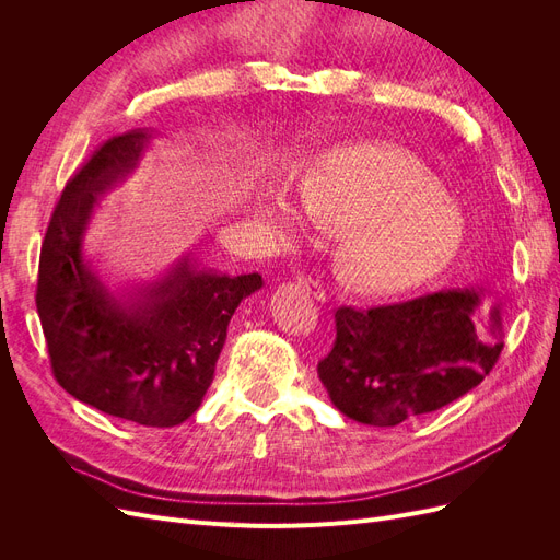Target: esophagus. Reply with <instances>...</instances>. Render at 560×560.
<instances>
[{
  "mask_svg": "<svg viewBox=\"0 0 560 560\" xmlns=\"http://www.w3.org/2000/svg\"><path fill=\"white\" fill-rule=\"evenodd\" d=\"M299 284H303V290H306L308 294H313L317 301H327V292H325V287L319 284V280H315V278H299Z\"/></svg>",
  "mask_w": 560,
  "mask_h": 560,
  "instance_id": "1",
  "label": "esophagus"
}]
</instances>
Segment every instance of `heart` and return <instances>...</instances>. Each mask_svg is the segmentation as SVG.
Segmentation results:
<instances>
[{
  "label": "heart",
  "mask_w": 560,
  "mask_h": 560,
  "mask_svg": "<svg viewBox=\"0 0 560 560\" xmlns=\"http://www.w3.org/2000/svg\"><path fill=\"white\" fill-rule=\"evenodd\" d=\"M259 217L280 235L338 226L336 257L354 290L399 294L436 278L467 233L463 210L425 167L404 151L352 142L319 151L303 165L301 191L273 186Z\"/></svg>",
  "instance_id": "b5f03b06"
}]
</instances>
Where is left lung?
<instances>
[{"instance_id":"8db88e82","label":"left lung","mask_w":560,"mask_h":560,"mask_svg":"<svg viewBox=\"0 0 560 560\" xmlns=\"http://www.w3.org/2000/svg\"><path fill=\"white\" fill-rule=\"evenodd\" d=\"M488 290H444L369 311L338 308L336 341L317 364L343 416L393 428L467 395L502 352V301Z\"/></svg>"}]
</instances>
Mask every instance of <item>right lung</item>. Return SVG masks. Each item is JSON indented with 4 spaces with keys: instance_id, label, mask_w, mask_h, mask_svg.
Wrapping results in <instances>:
<instances>
[{
    "instance_id": "obj_1",
    "label": "right lung",
    "mask_w": 560,
    "mask_h": 560,
    "mask_svg": "<svg viewBox=\"0 0 560 560\" xmlns=\"http://www.w3.org/2000/svg\"><path fill=\"white\" fill-rule=\"evenodd\" d=\"M149 140L151 130L116 135L67 182L42 243L37 313L67 393L114 418L173 428L198 411L229 322L264 280L219 276L184 257L126 292L103 282L83 257V235L97 196L140 165Z\"/></svg>"
}]
</instances>
